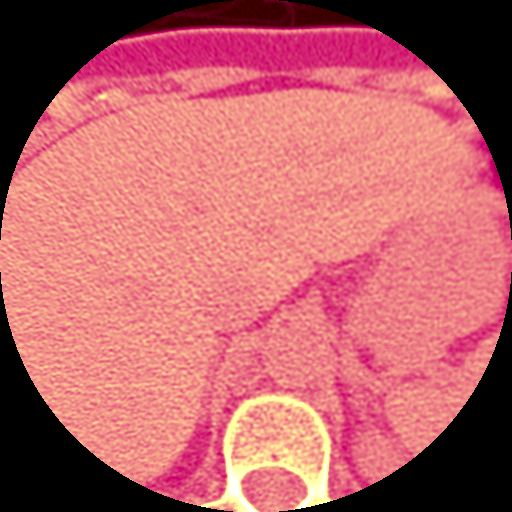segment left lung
I'll return each mask as SVG.
<instances>
[{
    "instance_id": "8db88e82",
    "label": "left lung",
    "mask_w": 512,
    "mask_h": 512,
    "mask_svg": "<svg viewBox=\"0 0 512 512\" xmlns=\"http://www.w3.org/2000/svg\"><path fill=\"white\" fill-rule=\"evenodd\" d=\"M496 174H501V192L509 196V179H512V166L505 162V157H496ZM363 496V492H359Z\"/></svg>"
}]
</instances>
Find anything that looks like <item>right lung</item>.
Returning a JSON list of instances; mask_svg holds the SVG:
<instances>
[{
	"mask_svg": "<svg viewBox=\"0 0 512 512\" xmlns=\"http://www.w3.org/2000/svg\"><path fill=\"white\" fill-rule=\"evenodd\" d=\"M131 484H136V479H131ZM140 492H149L144 496V505L149 509H174V505H183V501H174V496H162V492H153V488H144V484H136Z\"/></svg>",
	"mask_w": 512,
	"mask_h": 512,
	"instance_id": "add662e5",
	"label": "right lung"
}]
</instances>
